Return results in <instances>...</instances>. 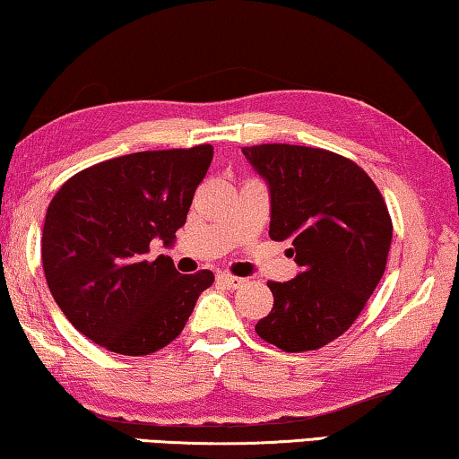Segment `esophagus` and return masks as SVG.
<instances>
[{"label":"esophagus","instance_id":"34e87169","mask_svg":"<svg viewBox=\"0 0 459 459\" xmlns=\"http://www.w3.org/2000/svg\"><path fill=\"white\" fill-rule=\"evenodd\" d=\"M217 281H220V283L223 287H228V289H238V287H242L246 283V279L234 277V274H220V277H217Z\"/></svg>","mask_w":459,"mask_h":459}]
</instances>
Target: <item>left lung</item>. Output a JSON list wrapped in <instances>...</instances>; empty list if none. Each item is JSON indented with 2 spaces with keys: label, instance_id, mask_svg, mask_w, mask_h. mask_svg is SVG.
<instances>
[{
  "label": "left lung",
  "instance_id": "obj_1",
  "mask_svg": "<svg viewBox=\"0 0 459 459\" xmlns=\"http://www.w3.org/2000/svg\"><path fill=\"white\" fill-rule=\"evenodd\" d=\"M269 182L274 242H289L301 273L269 281L273 309L256 324L287 352L316 351L347 333L376 291L392 244V217L368 172L320 147H242Z\"/></svg>",
  "mask_w": 459,
  "mask_h": 459
}]
</instances>
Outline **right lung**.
Here are the masks:
<instances>
[{"label": "right lung", "instance_id": "right-lung-1", "mask_svg": "<svg viewBox=\"0 0 459 459\" xmlns=\"http://www.w3.org/2000/svg\"><path fill=\"white\" fill-rule=\"evenodd\" d=\"M213 160L209 143L137 152L74 174L48 203L42 269L65 318L118 355L143 357L182 333L213 273L180 274L170 244Z\"/></svg>", "mask_w": 459, "mask_h": 459}]
</instances>
